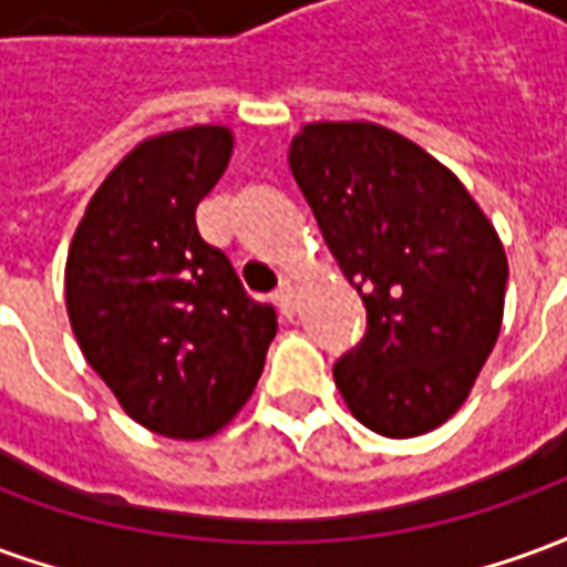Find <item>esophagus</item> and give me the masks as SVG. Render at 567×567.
Instances as JSON below:
<instances>
[{"mask_svg":"<svg viewBox=\"0 0 567 567\" xmlns=\"http://www.w3.org/2000/svg\"><path fill=\"white\" fill-rule=\"evenodd\" d=\"M272 300H276V307L282 309L285 319H295V312H297V291H295V288H291V285L285 282L282 288L276 291V297H272Z\"/></svg>","mask_w":567,"mask_h":567,"instance_id":"obj_1","label":"esophagus"}]
</instances>
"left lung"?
<instances>
[{
  "label": "left lung",
  "mask_w": 567,
  "mask_h": 567,
  "mask_svg": "<svg viewBox=\"0 0 567 567\" xmlns=\"http://www.w3.org/2000/svg\"><path fill=\"white\" fill-rule=\"evenodd\" d=\"M288 163L368 309L333 380L382 437H419L474 389L504 319L507 255L462 178L373 121H312Z\"/></svg>",
  "instance_id": "left-lung-1"
}]
</instances>
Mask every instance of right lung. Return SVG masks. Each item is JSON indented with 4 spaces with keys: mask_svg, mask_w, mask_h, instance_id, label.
<instances>
[{
    "mask_svg": "<svg viewBox=\"0 0 567 567\" xmlns=\"http://www.w3.org/2000/svg\"><path fill=\"white\" fill-rule=\"evenodd\" d=\"M234 154L224 124L154 133L84 209L66 258L72 333L121 410L161 437L206 440L248 404L276 312L203 243L199 199Z\"/></svg>",
    "mask_w": 567,
    "mask_h": 567,
    "instance_id": "right-lung-1",
    "label": "right lung"
}]
</instances>
